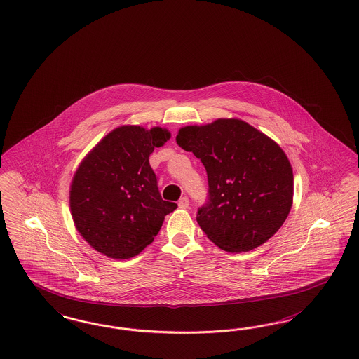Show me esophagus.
I'll return each instance as SVG.
<instances>
[{"label": "esophagus", "mask_w": 359, "mask_h": 359, "mask_svg": "<svg viewBox=\"0 0 359 359\" xmlns=\"http://www.w3.org/2000/svg\"><path fill=\"white\" fill-rule=\"evenodd\" d=\"M189 198L187 197H182L180 201H178V206L181 208H189Z\"/></svg>", "instance_id": "34e87169"}]
</instances>
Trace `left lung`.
Here are the masks:
<instances>
[{
  "label": "left lung",
  "instance_id": "8db88e82",
  "mask_svg": "<svg viewBox=\"0 0 359 359\" xmlns=\"http://www.w3.org/2000/svg\"><path fill=\"white\" fill-rule=\"evenodd\" d=\"M177 144L208 173V202L197 222L227 252H247L273 236L293 201V172L273 140L238 118L180 129Z\"/></svg>",
  "mask_w": 359,
  "mask_h": 359
}]
</instances>
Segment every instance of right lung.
I'll return each instance as SVG.
<instances>
[{
	"label": "right lung",
	"mask_w": 359,
	"mask_h": 359,
	"mask_svg": "<svg viewBox=\"0 0 359 359\" xmlns=\"http://www.w3.org/2000/svg\"><path fill=\"white\" fill-rule=\"evenodd\" d=\"M169 139L162 128H116L79 165L69 190L71 215L76 230L100 254L136 256L177 208L162 199L149 163L154 148Z\"/></svg>",
	"instance_id": "1"
}]
</instances>
